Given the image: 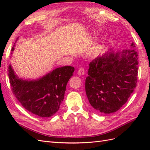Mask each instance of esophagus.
<instances>
[{
	"instance_id": "34e87169",
	"label": "esophagus",
	"mask_w": 150,
	"mask_h": 150,
	"mask_svg": "<svg viewBox=\"0 0 150 150\" xmlns=\"http://www.w3.org/2000/svg\"><path fill=\"white\" fill-rule=\"evenodd\" d=\"M84 72H85V71H84V68H80V69L78 70V74L79 75V76H83L84 74Z\"/></svg>"
}]
</instances>
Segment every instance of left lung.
<instances>
[{"label":"left lung","instance_id":"left-lung-1","mask_svg":"<svg viewBox=\"0 0 150 150\" xmlns=\"http://www.w3.org/2000/svg\"><path fill=\"white\" fill-rule=\"evenodd\" d=\"M131 48L115 52L110 49L89 64L85 89L89 103L98 112L110 114L128 101L137 86L138 53Z\"/></svg>","mask_w":150,"mask_h":150}]
</instances>
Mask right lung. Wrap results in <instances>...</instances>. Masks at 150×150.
<instances>
[{"instance_id":"1","label":"right lung","mask_w":150,"mask_h":150,"mask_svg":"<svg viewBox=\"0 0 150 150\" xmlns=\"http://www.w3.org/2000/svg\"><path fill=\"white\" fill-rule=\"evenodd\" d=\"M74 71V67L66 66L56 68L37 79H23L16 75L10 64L8 78L13 94L26 110L39 117H49L59 109L67 83Z\"/></svg>"}]
</instances>
